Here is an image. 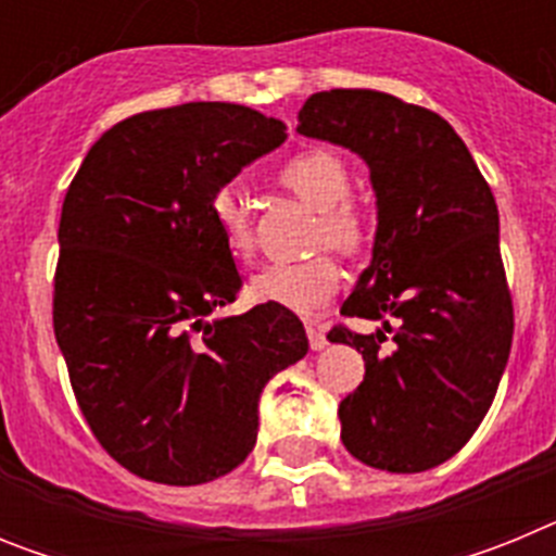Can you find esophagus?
<instances>
[{
  "instance_id": "34e87169",
  "label": "esophagus",
  "mask_w": 556,
  "mask_h": 556,
  "mask_svg": "<svg viewBox=\"0 0 556 556\" xmlns=\"http://www.w3.org/2000/svg\"><path fill=\"white\" fill-rule=\"evenodd\" d=\"M306 333H308V345H312V351H320V348L328 345L326 328H323L320 323H306Z\"/></svg>"
}]
</instances>
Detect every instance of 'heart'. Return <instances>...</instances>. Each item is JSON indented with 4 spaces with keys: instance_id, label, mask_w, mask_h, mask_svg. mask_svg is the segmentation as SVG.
Returning <instances> with one entry per match:
<instances>
[{
    "instance_id": "b5f03b06",
    "label": "heart",
    "mask_w": 556,
    "mask_h": 556,
    "mask_svg": "<svg viewBox=\"0 0 556 556\" xmlns=\"http://www.w3.org/2000/svg\"><path fill=\"white\" fill-rule=\"evenodd\" d=\"M278 184L294 198L317 208L312 248H331L342 258H358L372 242V225L365 208L351 200L353 175L345 159L331 147H306L278 166ZM211 223L223 236L233 258L253 253V225L248 205L233 189H219L211 198ZM339 289V267L328 253L303 262L269 264L253 275L250 294L255 301L275 303L298 314H314Z\"/></svg>"
}]
</instances>
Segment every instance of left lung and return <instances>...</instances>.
<instances>
[{
    "mask_svg": "<svg viewBox=\"0 0 556 556\" xmlns=\"http://www.w3.org/2000/svg\"><path fill=\"white\" fill-rule=\"evenodd\" d=\"M298 130L358 152L378 198L372 264L342 314L384 331L328 333L365 358V381L339 404L342 443L392 473L443 465L488 415L513 348L493 191L440 113L384 91H317Z\"/></svg>",
    "mask_w": 556,
    "mask_h": 556,
    "instance_id": "obj_1",
    "label": "left lung"
}]
</instances>
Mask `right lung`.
<instances>
[{
    "mask_svg": "<svg viewBox=\"0 0 556 556\" xmlns=\"http://www.w3.org/2000/svg\"><path fill=\"white\" fill-rule=\"evenodd\" d=\"M287 139L273 116L186 102L116 122L68 184L52 328L97 443L132 476L191 488L242 465L258 395L306 356L303 323L239 294L211 198Z\"/></svg>",
    "mask_w": 556,
    "mask_h": 556,
    "instance_id": "right-lung-1",
    "label": "right lung"
}]
</instances>
